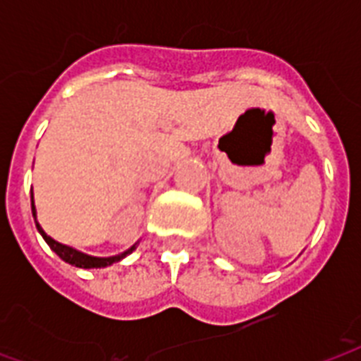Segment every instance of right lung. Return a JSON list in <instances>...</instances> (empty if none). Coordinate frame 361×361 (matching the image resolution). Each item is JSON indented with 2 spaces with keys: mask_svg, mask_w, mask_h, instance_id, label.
I'll use <instances>...</instances> for the list:
<instances>
[{
  "mask_svg": "<svg viewBox=\"0 0 361 361\" xmlns=\"http://www.w3.org/2000/svg\"><path fill=\"white\" fill-rule=\"evenodd\" d=\"M31 214H33V219H35L37 231H39V234L44 238V241L50 245V249H52V251L56 252L61 260H65V262L71 264V266H76V268H84V269L106 268V266H112L114 262L123 260V258L135 251L136 245H138V241H136L135 245L129 247V249L121 252V255H116V257H92V255H86V252L78 251V249H75V247L59 243V241H56L54 238L48 236L47 232L42 231V226L39 225V221H37V209H35V202H33V191H31Z\"/></svg>",
  "mask_w": 361,
  "mask_h": 361,
  "instance_id": "add662e5",
  "label": "right lung"
}]
</instances>
